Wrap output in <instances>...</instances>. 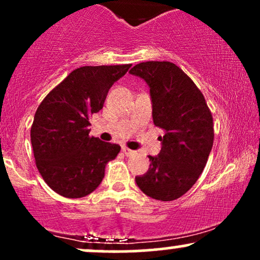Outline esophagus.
<instances>
[{
    "label": "esophagus",
    "instance_id": "esophagus-1",
    "mask_svg": "<svg viewBox=\"0 0 260 260\" xmlns=\"http://www.w3.org/2000/svg\"><path fill=\"white\" fill-rule=\"evenodd\" d=\"M122 151H123V153L126 154L127 156H133V155H136V153H137V151L131 150V149H128V148H126V147L122 148Z\"/></svg>",
    "mask_w": 260,
    "mask_h": 260
}]
</instances>
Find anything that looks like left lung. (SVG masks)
Listing matches in <instances>:
<instances>
[{
    "label": "left lung",
    "mask_w": 260,
    "mask_h": 260,
    "mask_svg": "<svg viewBox=\"0 0 260 260\" xmlns=\"http://www.w3.org/2000/svg\"><path fill=\"white\" fill-rule=\"evenodd\" d=\"M129 73L148 84L154 124L165 132L159 137L160 153L149 155V170L137 176V186L150 198L175 201L192 188L207 165L213 116L201 90L175 63L142 62Z\"/></svg>",
    "instance_id": "obj_1"
}]
</instances>
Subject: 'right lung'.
Segmentation results:
<instances>
[{
	"label": "right lung",
	"mask_w": 260,
	"mask_h": 260,
	"mask_svg": "<svg viewBox=\"0 0 260 260\" xmlns=\"http://www.w3.org/2000/svg\"><path fill=\"white\" fill-rule=\"evenodd\" d=\"M131 64L85 66L74 70L38 107L30 129L37 168L47 186L66 198L96 189L105 166L121 147L90 137V116L99 112L113 83Z\"/></svg>",
	"instance_id": "obj_1"
}]
</instances>
